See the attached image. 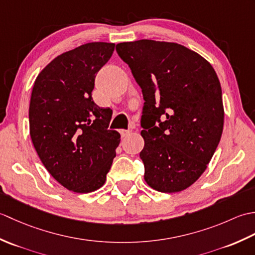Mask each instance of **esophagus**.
<instances>
[{"mask_svg":"<svg viewBox=\"0 0 255 255\" xmlns=\"http://www.w3.org/2000/svg\"><path fill=\"white\" fill-rule=\"evenodd\" d=\"M131 132H132L131 129H123V130H121V134H122L123 138L124 137H127L128 134H130Z\"/></svg>","mask_w":255,"mask_h":255,"instance_id":"1","label":"esophagus"}]
</instances>
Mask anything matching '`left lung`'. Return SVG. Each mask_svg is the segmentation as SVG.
Instances as JSON below:
<instances>
[{
    "mask_svg": "<svg viewBox=\"0 0 255 255\" xmlns=\"http://www.w3.org/2000/svg\"><path fill=\"white\" fill-rule=\"evenodd\" d=\"M116 51L144 100V181L162 193L181 192L203 174L223 133L217 74L202 56L175 42H121Z\"/></svg>",
    "mask_w": 255,
    "mask_h": 255,
    "instance_id": "obj_1",
    "label": "left lung"
}]
</instances>
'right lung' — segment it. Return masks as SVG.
<instances>
[{
	"label": "right lung",
	"mask_w": 255,
	"mask_h": 255,
	"mask_svg": "<svg viewBox=\"0 0 255 255\" xmlns=\"http://www.w3.org/2000/svg\"><path fill=\"white\" fill-rule=\"evenodd\" d=\"M115 44L89 42L64 52L38 75L29 105L32 144L47 171L69 191L103 186L121 134L108 129L111 108L92 99L95 77Z\"/></svg>",
	"instance_id": "1"
}]
</instances>
